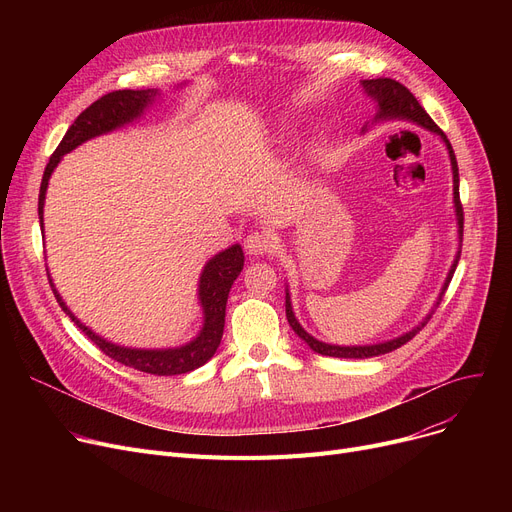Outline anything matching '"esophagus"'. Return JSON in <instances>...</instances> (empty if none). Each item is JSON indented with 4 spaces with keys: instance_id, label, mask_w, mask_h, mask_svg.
Returning <instances> with one entry per match:
<instances>
[{
    "instance_id": "obj_1",
    "label": "esophagus",
    "mask_w": 512,
    "mask_h": 512,
    "mask_svg": "<svg viewBox=\"0 0 512 512\" xmlns=\"http://www.w3.org/2000/svg\"><path fill=\"white\" fill-rule=\"evenodd\" d=\"M272 247H274V240H272L270 234H265V232H251L245 238V251L253 257L270 253Z\"/></svg>"
}]
</instances>
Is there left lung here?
I'll return each mask as SVG.
<instances>
[{"instance_id": "8db88e82", "label": "left lung", "mask_w": 512, "mask_h": 512, "mask_svg": "<svg viewBox=\"0 0 512 512\" xmlns=\"http://www.w3.org/2000/svg\"><path fill=\"white\" fill-rule=\"evenodd\" d=\"M361 85H363L365 95L369 99H373V103H375V116H373L371 122H365L361 132H367L373 124L402 120V122H413V124L429 130L432 134H436V137H440V141L446 145V151H448V157H450V168H452V203H454L456 228H459V230H456V234H459V249H456V253H454V261H452L450 270L446 274V280H444V284L440 288V294H438V299H436L432 311H429L419 321V326L411 328L409 332L400 334L396 338H390V340H384V342H375V344L344 346V344H328V342L317 340L315 336H311L299 324L297 315H294V311H292L290 292H288V286H286V319H288L290 328L294 330V334H297L311 348L313 353H319V355H324V357H338V359H369V357L386 355V353L394 351V348L407 344L427 324L429 317H432V313H434V309L440 305L444 292H446V288H448V284L452 280V274L456 270V265H459L461 242H463V205H461V197H459V166H456V157H454L450 141L446 139V134L438 128V124L432 118H429V114L419 105L415 95L407 87H402L400 83H396V80H392V78H371V80H361Z\"/></svg>"}]
</instances>
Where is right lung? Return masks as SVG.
I'll return each instance as SVG.
<instances>
[{"mask_svg": "<svg viewBox=\"0 0 512 512\" xmlns=\"http://www.w3.org/2000/svg\"><path fill=\"white\" fill-rule=\"evenodd\" d=\"M184 85H180V87H184ZM157 97H159L157 89L114 91V93L103 95L95 103H91L87 110L74 120V124L64 134V139L58 145V149L53 151V155L49 157V164L43 172L41 191H39L41 230H43V205H45V193L49 186V178H51L53 170L58 168L62 157L66 153H70L72 149H76L78 145H83L95 137H101V134L114 132L118 128H124L132 122H137L155 103ZM242 265H245V253H242L240 245H232V247L220 251L218 255H213L205 263L203 272L199 276V288H197L199 305L203 309V326L193 340H188L182 346H170V348H132V346H120L116 342L101 338L68 309L64 299L60 297L58 288L53 286L49 272H47V276H49L51 290H53V294H56L62 311L101 348L107 357H112L114 361H118L126 367H134V369L151 373V375H180V373H188V371L205 365L215 355V351H218V346L222 342V334H224L228 294H230L234 280L242 272Z\"/></svg>", "mask_w": 512, "mask_h": 512, "instance_id": "1", "label": "right lung"}]
</instances>
